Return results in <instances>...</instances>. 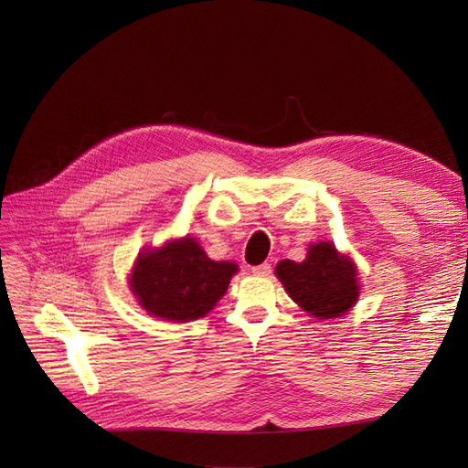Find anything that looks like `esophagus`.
Returning <instances> with one entry per match:
<instances>
[{
	"label": "esophagus",
	"mask_w": 468,
	"mask_h": 468,
	"mask_svg": "<svg viewBox=\"0 0 468 468\" xmlns=\"http://www.w3.org/2000/svg\"><path fill=\"white\" fill-rule=\"evenodd\" d=\"M271 271H273V267L269 263H261V265L251 267V273L258 275V277H269V275H271Z\"/></svg>",
	"instance_id": "1"
}]
</instances>
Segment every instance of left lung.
<instances>
[{
	"instance_id": "1",
	"label": "left lung",
	"mask_w": 468,
	"mask_h": 468,
	"mask_svg": "<svg viewBox=\"0 0 468 468\" xmlns=\"http://www.w3.org/2000/svg\"><path fill=\"white\" fill-rule=\"evenodd\" d=\"M275 275L291 299L318 320L344 316L359 301L357 265L334 242L310 244L303 261H279Z\"/></svg>"
}]
</instances>
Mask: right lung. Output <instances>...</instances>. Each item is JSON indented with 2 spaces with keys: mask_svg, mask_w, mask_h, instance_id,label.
Listing matches in <instances>:
<instances>
[{
  "mask_svg": "<svg viewBox=\"0 0 468 468\" xmlns=\"http://www.w3.org/2000/svg\"><path fill=\"white\" fill-rule=\"evenodd\" d=\"M238 273L234 261H215L191 236L138 253L129 275L136 303L154 318L191 322L208 314Z\"/></svg>",
  "mask_w": 468,
  "mask_h": 468,
  "instance_id": "1",
  "label": "right lung"
}]
</instances>
